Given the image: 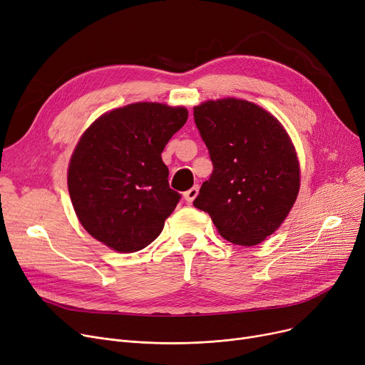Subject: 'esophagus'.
Returning <instances> with one entry per match:
<instances>
[{"label": "esophagus", "instance_id": "1", "mask_svg": "<svg viewBox=\"0 0 365 365\" xmlns=\"http://www.w3.org/2000/svg\"><path fill=\"white\" fill-rule=\"evenodd\" d=\"M198 192H200V186L195 185V186H192L190 189H187L186 192L183 194V197H185V200H186L187 202H192V201L197 198Z\"/></svg>", "mask_w": 365, "mask_h": 365}]
</instances>
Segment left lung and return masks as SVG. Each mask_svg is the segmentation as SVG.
Segmentation results:
<instances>
[{
  "mask_svg": "<svg viewBox=\"0 0 365 365\" xmlns=\"http://www.w3.org/2000/svg\"><path fill=\"white\" fill-rule=\"evenodd\" d=\"M194 118L213 163L194 205L210 215L225 240L262 242L289 216L299 194L292 139L274 115L235 98L207 101L194 108Z\"/></svg>",
  "mask_w": 365,
  "mask_h": 365,
  "instance_id": "obj_1",
  "label": "left lung"
}]
</instances>
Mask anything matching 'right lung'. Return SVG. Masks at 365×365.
<instances>
[{"label": "right lung", "mask_w": 365, "mask_h": 365, "mask_svg": "<svg viewBox=\"0 0 365 365\" xmlns=\"http://www.w3.org/2000/svg\"><path fill=\"white\" fill-rule=\"evenodd\" d=\"M186 120L183 106L139 102L103 113L84 131L69 161L68 189L93 238L133 253L161 234L180 200L161 152Z\"/></svg>", "instance_id": "right-lung-1"}]
</instances>
